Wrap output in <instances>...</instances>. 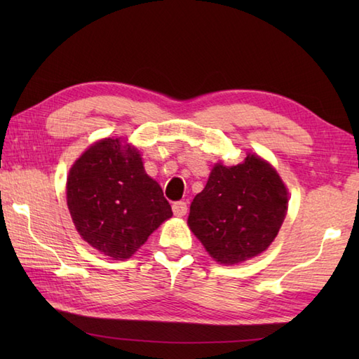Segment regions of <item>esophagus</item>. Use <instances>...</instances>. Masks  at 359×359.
I'll return each mask as SVG.
<instances>
[{
  "mask_svg": "<svg viewBox=\"0 0 359 359\" xmlns=\"http://www.w3.org/2000/svg\"><path fill=\"white\" fill-rule=\"evenodd\" d=\"M172 212H174L175 217H184V216H187V212H188L187 203H185V202H174V203H172Z\"/></svg>",
  "mask_w": 359,
  "mask_h": 359,
  "instance_id": "1",
  "label": "esophagus"
}]
</instances>
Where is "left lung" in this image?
Returning a JSON list of instances; mask_svg holds the SVG:
<instances>
[{"label": "left lung", "instance_id": "obj_1", "mask_svg": "<svg viewBox=\"0 0 359 359\" xmlns=\"http://www.w3.org/2000/svg\"><path fill=\"white\" fill-rule=\"evenodd\" d=\"M288 189L269 160L247 152L238 165L215 163L194 197L188 226L217 264L256 257L276 239L288 210Z\"/></svg>", "mask_w": 359, "mask_h": 359}]
</instances>
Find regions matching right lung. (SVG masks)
<instances>
[{"label":"right lung","instance_id":"obj_1","mask_svg":"<svg viewBox=\"0 0 359 359\" xmlns=\"http://www.w3.org/2000/svg\"><path fill=\"white\" fill-rule=\"evenodd\" d=\"M66 201L80 238L116 261L133 257L172 216L140 151L121 137H104L83 151L67 174Z\"/></svg>","mask_w":359,"mask_h":359}]
</instances>
